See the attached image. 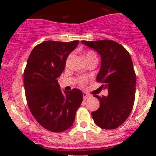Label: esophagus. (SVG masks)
<instances>
[{"mask_svg": "<svg viewBox=\"0 0 156 156\" xmlns=\"http://www.w3.org/2000/svg\"><path fill=\"white\" fill-rule=\"evenodd\" d=\"M90 97V94H87L86 92H83V97H84V100H87V99L89 98Z\"/></svg>", "mask_w": 156, "mask_h": 156, "instance_id": "1", "label": "esophagus"}]
</instances>
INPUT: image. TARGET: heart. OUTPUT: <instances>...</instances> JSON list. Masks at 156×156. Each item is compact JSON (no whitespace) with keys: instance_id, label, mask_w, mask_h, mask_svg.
Here are the masks:
<instances>
[{"instance_id":"heart-1","label":"heart","mask_w":156,"mask_h":156,"mask_svg":"<svg viewBox=\"0 0 156 156\" xmlns=\"http://www.w3.org/2000/svg\"><path fill=\"white\" fill-rule=\"evenodd\" d=\"M84 56L86 59H89V58H91V57L97 58V54H96L94 51H92V50H88L87 52H86V53L84 55ZM70 60H71V56H69L66 59V66H68L69 65V63H70ZM86 81H87V79H86L85 78H81L78 79V82H79V84H81V85H84V84L86 83Z\"/></svg>"}]
</instances>
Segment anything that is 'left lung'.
Returning a JSON list of instances; mask_svg holds the SVG:
<instances>
[{
	"label": "left lung",
	"mask_w": 156,
	"mask_h": 156,
	"mask_svg": "<svg viewBox=\"0 0 156 156\" xmlns=\"http://www.w3.org/2000/svg\"><path fill=\"white\" fill-rule=\"evenodd\" d=\"M101 56V66L97 76L101 88L108 90L107 97L95 95L100 108L91 113L97 126L112 130L122 125L133 108L136 90V75L130 53L120 44L112 40L81 41Z\"/></svg>",
	"instance_id": "8db88e82"
}]
</instances>
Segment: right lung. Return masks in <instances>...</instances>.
<instances>
[{"mask_svg": "<svg viewBox=\"0 0 156 156\" xmlns=\"http://www.w3.org/2000/svg\"><path fill=\"white\" fill-rule=\"evenodd\" d=\"M79 41H48L35 46L24 71V87L28 106L37 122L52 132H62L73 125L83 94L74 88L62 92L57 78L65 69L69 53Z\"/></svg>", "mask_w": 156, "mask_h": 156, "instance_id": "right-lung-1", "label": "right lung"}]
</instances>
